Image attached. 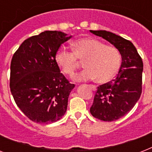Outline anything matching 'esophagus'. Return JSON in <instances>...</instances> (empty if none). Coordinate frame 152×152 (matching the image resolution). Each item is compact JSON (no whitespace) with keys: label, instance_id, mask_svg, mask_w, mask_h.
<instances>
[{"label":"esophagus","instance_id":"esophagus-1","mask_svg":"<svg viewBox=\"0 0 152 152\" xmlns=\"http://www.w3.org/2000/svg\"><path fill=\"white\" fill-rule=\"evenodd\" d=\"M88 87H89V88H90L91 89V90H93V91H96V90H97V88H96V87H95V86H94V85H88Z\"/></svg>","mask_w":152,"mask_h":152}]
</instances>
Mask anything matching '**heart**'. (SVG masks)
<instances>
[{"label": "heart", "instance_id": "obj_1", "mask_svg": "<svg viewBox=\"0 0 152 152\" xmlns=\"http://www.w3.org/2000/svg\"><path fill=\"white\" fill-rule=\"evenodd\" d=\"M73 52L61 49L56 53L55 61L63 73L73 76L79 61H84L86 69L76 75V81L95 80L98 83L110 81L118 73L121 64L118 50L92 38H82L72 43Z\"/></svg>", "mask_w": 152, "mask_h": 152}]
</instances>
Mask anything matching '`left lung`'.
<instances>
[{
  "label": "left lung",
  "mask_w": 152,
  "mask_h": 152,
  "mask_svg": "<svg viewBox=\"0 0 152 152\" xmlns=\"http://www.w3.org/2000/svg\"><path fill=\"white\" fill-rule=\"evenodd\" d=\"M114 46L121 56L116 78L98 88L90 112L104 121H113L129 112L142 92L144 64L134 45L122 37L106 31H90Z\"/></svg>",
  "instance_id": "8db88e82"
}]
</instances>
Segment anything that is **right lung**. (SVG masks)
<instances>
[{
    "label": "right lung",
    "mask_w": 152,
    "mask_h": 152,
    "mask_svg": "<svg viewBox=\"0 0 152 152\" xmlns=\"http://www.w3.org/2000/svg\"><path fill=\"white\" fill-rule=\"evenodd\" d=\"M72 35L45 31L26 39L11 61L10 89L17 106L39 124L56 122L64 115L75 88L60 72L55 55Z\"/></svg>",
    "instance_id": "right-lung-1"
}]
</instances>
